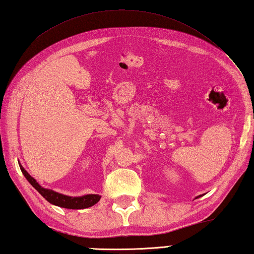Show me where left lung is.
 Listing matches in <instances>:
<instances>
[{
	"mask_svg": "<svg viewBox=\"0 0 254 254\" xmlns=\"http://www.w3.org/2000/svg\"><path fill=\"white\" fill-rule=\"evenodd\" d=\"M199 196H201V195H198V196H197V197H199ZM197 197H196V198H197Z\"/></svg>",
	"mask_w": 254,
	"mask_h": 254,
	"instance_id": "1",
	"label": "left lung"
}]
</instances>
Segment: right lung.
<instances>
[{
	"mask_svg": "<svg viewBox=\"0 0 254 254\" xmlns=\"http://www.w3.org/2000/svg\"><path fill=\"white\" fill-rule=\"evenodd\" d=\"M19 168L30 185L34 187L48 202L53 205H57V206H60L63 208H69V209L87 208V207L93 206V205H95L96 203H98V201L101 197L100 195H98V194H87V195H83V196L64 195V194L58 193L56 191L50 190V189L42 188L39 183H38L34 178H32L28 172L24 169V167L20 164H19Z\"/></svg>",
	"mask_w": 254,
	"mask_h": 254,
	"instance_id": "obj_1",
	"label": "right lung"
}]
</instances>
